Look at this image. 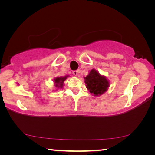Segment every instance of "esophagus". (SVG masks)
<instances>
[{
	"label": "esophagus",
	"mask_w": 155,
	"mask_h": 155,
	"mask_svg": "<svg viewBox=\"0 0 155 155\" xmlns=\"http://www.w3.org/2000/svg\"><path fill=\"white\" fill-rule=\"evenodd\" d=\"M78 72H79V70H74V71L72 72L73 74H74V76H77L78 74Z\"/></svg>",
	"instance_id": "1"
}]
</instances>
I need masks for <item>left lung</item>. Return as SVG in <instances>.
Listing matches in <instances>:
<instances>
[{
	"label": "left lung",
	"instance_id": "obj_1",
	"mask_svg": "<svg viewBox=\"0 0 155 155\" xmlns=\"http://www.w3.org/2000/svg\"><path fill=\"white\" fill-rule=\"evenodd\" d=\"M85 82L87 90L94 96H100L105 92L109 83L107 78L101 76L96 70H91L85 78Z\"/></svg>",
	"mask_w": 155,
	"mask_h": 155
}]
</instances>
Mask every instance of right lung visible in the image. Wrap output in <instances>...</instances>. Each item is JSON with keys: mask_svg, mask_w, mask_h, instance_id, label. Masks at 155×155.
I'll list each match as a JSON object with an SVG mask.
<instances>
[{"mask_svg": "<svg viewBox=\"0 0 155 155\" xmlns=\"http://www.w3.org/2000/svg\"><path fill=\"white\" fill-rule=\"evenodd\" d=\"M68 76H65V77H57L54 78V83H55V86L57 88H62L63 85H64V81L66 79Z\"/></svg>", "mask_w": 155, "mask_h": 155, "instance_id": "obj_1", "label": "right lung"}]
</instances>
